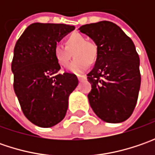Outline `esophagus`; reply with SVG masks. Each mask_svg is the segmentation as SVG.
<instances>
[{
  "mask_svg": "<svg viewBox=\"0 0 155 155\" xmlns=\"http://www.w3.org/2000/svg\"><path fill=\"white\" fill-rule=\"evenodd\" d=\"M85 78H86V76H84V75H83V76H78V81L84 80V79H85Z\"/></svg>",
  "mask_w": 155,
  "mask_h": 155,
  "instance_id": "34e87169",
  "label": "esophagus"
}]
</instances>
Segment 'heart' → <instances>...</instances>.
Wrapping results in <instances>:
<instances>
[{
    "mask_svg": "<svg viewBox=\"0 0 155 155\" xmlns=\"http://www.w3.org/2000/svg\"><path fill=\"white\" fill-rule=\"evenodd\" d=\"M57 64L64 67L68 64L72 54L75 59L67 66L69 72L81 74L89 68L90 64L97 60L98 54L97 45L80 33H72L64 40V46L56 44L52 50Z\"/></svg>",
    "mask_w": 155,
    "mask_h": 155,
    "instance_id": "obj_1",
    "label": "heart"
}]
</instances>
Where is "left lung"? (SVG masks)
I'll return each instance as SVG.
<instances>
[{
	"label": "left lung",
	"mask_w": 155,
	"mask_h": 155,
	"mask_svg": "<svg viewBox=\"0 0 155 155\" xmlns=\"http://www.w3.org/2000/svg\"><path fill=\"white\" fill-rule=\"evenodd\" d=\"M97 45L95 66L88 73L91 107L100 119L110 123L124 122L132 115L140 87V58L132 39L110 21L79 27Z\"/></svg>",
	"instance_id": "8db88e82"
}]
</instances>
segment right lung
Returning a JSON list of instances; mask_svg holds the SVG:
<instances>
[{"mask_svg": "<svg viewBox=\"0 0 155 155\" xmlns=\"http://www.w3.org/2000/svg\"><path fill=\"white\" fill-rule=\"evenodd\" d=\"M74 29L65 24L33 23L15 44L11 64L14 90L25 116L41 128L64 118L69 96L78 84L76 75L58 73L60 66L52 53L57 42Z\"/></svg>", "mask_w": 155, "mask_h": 155, "instance_id": "obj_1", "label": "right lung"}]
</instances>
